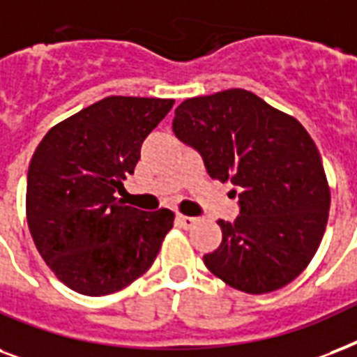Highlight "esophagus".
<instances>
[{
	"mask_svg": "<svg viewBox=\"0 0 357 357\" xmlns=\"http://www.w3.org/2000/svg\"><path fill=\"white\" fill-rule=\"evenodd\" d=\"M195 218H190V216H182V214H176V223L181 225L182 229H192L195 225Z\"/></svg>",
	"mask_w": 357,
	"mask_h": 357,
	"instance_id": "obj_1",
	"label": "esophagus"
}]
</instances>
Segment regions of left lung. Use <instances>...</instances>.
I'll return each mask as SVG.
<instances>
[{"label": "left lung", "mask_w": 357, "mask_h": 357, "mask_svg": "<svg viewBox=\"0 0 357 357\" xmlns=\"http://www.w3.org/2000/svg\"><path fill=\"white\" fill-rule=\"evenodd\" d=\"M173 132L201 154L212 178L238 190V218L218 222L222 244L203 257L210 272L248 294L296 279L319 250L330 212L307 130L250 91L227 89L182 102Z\"/></svg>", "instance_id": "8db88e82"}]
</instances>
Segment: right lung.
Wrapping results in <instances>:
<instances>
[{"instance_id":"add662e5","label":"right lung","mask_w":357,"mask_h":357,"mask_svg":"<svg viewBox=\"0 0 357 357\" xmlns=\"http://www.w3.org/2000/svg\"><path fill=\"white\" fill-rule=\"evenodd\" d=\"M173 104L107 96L55 124L38 143L27 171V225L40 257L68 289L104 296L153 266L175 214L126 206L115 192Z\"/></svg>"}]
</instances>
